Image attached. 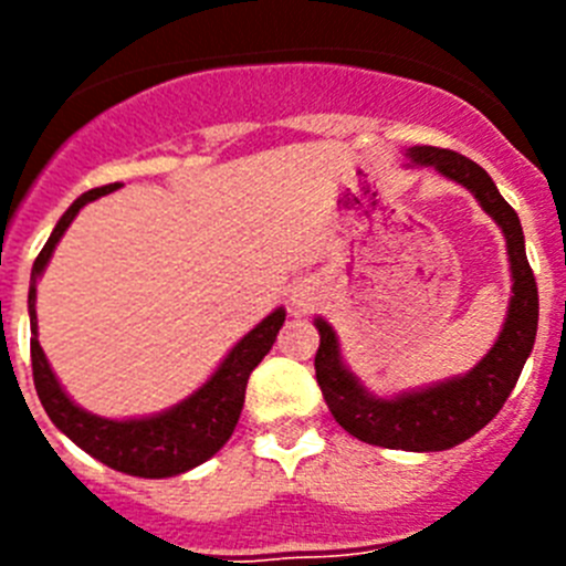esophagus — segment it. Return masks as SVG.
I'll use <instances>...</instances> for the list:
<instances>
[{
  "label": "esophagus",
  "instance_id": "esophagus-1",
  "mask_svg": "<svg viewBox=\"0 0 566 566\" xmlns=\"http://www.w3.org/2000/svg\"><path fill=\"white\" fill-rule=\"evenodd\" d=\"M289 303H292V308H297V312L312 308L314 303H317V286H314V280H297V283L289 289Z\"/></svg>",
  "mask_w": 566,
  "mask_h": 566
}]
</instances>
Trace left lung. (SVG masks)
<instances>
[{
	"instance_id": "obj_1",
	"label": "left lung",
	"mask_w": 566,
	"mask_h": 566,
	"mask_svg": "<svg viewBox=\"0 0 566 566\" xmlns=\"http://www.w3.org/2000/svg\"><path fill=\"white\" fill-rule=\"evenodd\" d=\"M405 158V167H433L442 178L468 189L502 229L510 263V300L502 332L468 374L379 397L348 368L332 323L314 317L319 332L314 368L328 411L359 442L391 451L433 453L462 444L502 411L536 343L538 289L524 252L522 221L476 161L439 147H408Z\"/></svg>"
}]
</instances>
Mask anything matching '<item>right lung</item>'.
<instances>
[{"instance_id": "right-lung-1", "label": "right lung", "mask_w": 566, "mask_h": 566, "mask_svg": "<svg viewBox=\"0 0 566 566\" xmlns=\"http://www.w3.org/2000/svg\"><path fill=\"white\" fill-rule=\"evenodd\" d=\"M115 189H118V184L78 195L76 201L70 203L67 212L59 218L48 243L39 252L36 263H33L28 292L30 334H33L30 337L33 382H36V394L42 399L50 422L56 424L70 442H76L84 453H90V457L98 459L107 468L129 473V476L169 479L203 464L229 442L234 424L240 419V411H243L249 374L258 368L260 359L272 352L280 326L286 319V308L277 306L272 314L260 319L252 332L243 334L229 348L227 357L218 363V368L209 374L207 382L201 388H195L187 399L175 402L172 408L147 413V417L124 419H109L84 411L82 405L73 402L70 394L64 391L56 371L50 368L48 357H44L42 345H39L36 283L44 274V269H48L53 252H56L62 234L73 223V218L90 201H98L102 195L115 192Z\"/></svg>"}]
</instances>
